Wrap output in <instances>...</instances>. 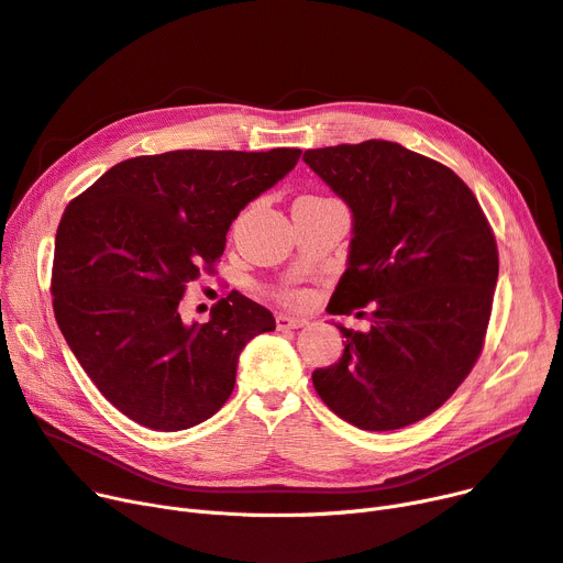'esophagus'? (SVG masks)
Returning a JSON list of instances; mask_svg holds the SVG:
<instances>
[{"instance_id": "1", "label": "esophagus", "mask_w": 563, "mask_h": 563, "mask_svg": "<svg viewBox=\"0 0 563 563\" xmlns=\"http://www.w3.org/2000/svg\"><path fill=\"white\" fill-rule=\"evenodd\" d=\"M302 325H307L305 317H290V313H279V317H277V328L279 330H296V328H302Z\"/></svg>"}]
</instances>
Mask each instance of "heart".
<instances>
[{
	"instance_id": "obj_1",
	"label": "heart",
	"mask_w": 563,
	"mask_h": 563,
	"mask_svg": "<svg viewBox=\"0 0 563 563\" xmlns=\"http://www.w3.org/2000/svg\"><path fill=\"white\" fill-rule=\"evenodd\" d=\"M286 298H288V300H294V302H300V300H302V296H298V294H288Z\"/></svg>"
}]
</instances>
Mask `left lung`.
Returning a JSON list of instances; mask_svg holds the SVG:
<instances>
[{
    "label": "left lung",
    "instance_id": "1",
    "mask_svg": "<svg viewBox=\"0 0 563 563\" xmlns=\"http://www.w3.org/2000/svg\"><path fill=\"white\" fill-rule=\"evenodd\" d=\"M353 217L328 313L374 302L367 332L313 369L319 397L369 432L413 424L451 397L483 351L499 254L476 196L443 164L390 141L307 150Z\"/></svg>",
    "mask_w": 563,
    "mask_h": 563
}]
</instances>
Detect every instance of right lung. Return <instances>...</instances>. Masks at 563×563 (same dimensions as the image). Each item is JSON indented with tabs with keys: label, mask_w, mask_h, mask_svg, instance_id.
I'll return each mask as SVG.
<instances>
[{
	"label": "right lung",
	"mask_w": 563,
	"mask_h": 563,
	"mask_svg": "<svg viewBox=\"0 0 563 563\" xmlns=\"http://www.w3.org/2000/svg\"><path fill=\"white\" fill-rule=\"evenodd\" d=\"M300 150H175L133 156L66 206L55 235L53 309L101 395L156 432L212 418L233 393L246 342L273 311L231 294L208 323L179 300L212 269L240 210L296 168Z\"/></svg>",
	"instance_id": "right-lung-1"
}]
</instances>
